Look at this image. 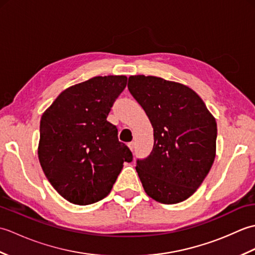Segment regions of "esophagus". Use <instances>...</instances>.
I'll list each match as a JSON object with an SVG mask.
<instances>
[{
  "label": "esophagus",
  "mask_w": 255,
  "mask_h": 255,
  "mask_svg": "<svg viewBox=\"0 0 255 255\" xmlns=\"http://www.w3.org/2000/svg\"><path fill=\"white\" fill-rule=\"evenodd\" d=\"M128 147L130 148V150L132 151V150L134 149V142H133V141H132V142H129V143H128Z\"/></svg>",
  "instance_id": "esophagus-1"
}]
</instances>
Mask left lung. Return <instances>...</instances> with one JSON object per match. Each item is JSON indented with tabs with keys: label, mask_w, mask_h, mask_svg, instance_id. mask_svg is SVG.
Here are the masks:
<instances>
[{
	"label": "left lung",
	"mask_w": 255,
	"mask_h": 255,
	"mask_svg": "<svg viewBox=\"0 0 255 255\" xmlns=\"http://www.w3.org/2000/svg\"><path fill=\"white\" fill-rule=\"evenodd\" d=\"M128 90L153 127L152 151L136 166L144 191L162 204L181 203L196 192L214 163L215 118L186 85L132 75Z\"/></svg>",
	"instance_id": "8db88e82"
}]
</instances>
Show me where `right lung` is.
<instances>
[{
	"mask_svg": "<svg viewBox=\"0 0 255 255\" xmlns=\"http://www.w3.org/2000/svg\"><path fill=\"white\" fill-rule=\"evenodd\" d=\"M126 84L125 75L92 78L64 90L41 116L38 158L48 181L70 203L106 197L124 162L132 161L107 122Z\"/></svg>",
	"mask_w": 255,
	"mask_h": 255,
	"instance_id": "add662e5",
	"label": "right lung"
}]
</instances>
